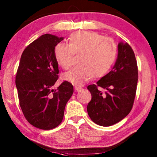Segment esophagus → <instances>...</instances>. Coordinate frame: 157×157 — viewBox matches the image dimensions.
Wrapping results in <instances>:
<instances>
[{"label": "esophagus", "instance_id": "34e87169", "mask_svg": "<svg viewBox=\"0 0 157 157\" xmlns=\"http://www.w3.org/2000/svg\"><path fill=\"white\" fill-rule=\"evenodd\" d=\"M75 92H79V91H80L82 90V87L80 86H75Z\"/></svg>", "mask_w": 157, "mask_h": 157}]
</instances>
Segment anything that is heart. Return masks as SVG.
I'll return each instance as SVG.
<instances>
[{
  "label": "heart",
  "mask_w": 157,
  "mask_h": 157,
  "mask_svg": "<svg viewBox=\"0 0 157 157\" xmlns=\"http://www.w3.org/2000/svg\"><path fill=\"white\" fill-rule=\"evenodd\" d=\"M79 65L63 75V80L75 86L86 83L92 77L100 78L108 72L117 56L116 44L111 39L92 32H78L71 34L68 44L58 43L54 48L58 64L68 69L74 54H78Z\"/></svg>",
  "instance_id": "heart-1"
}]
</instances>
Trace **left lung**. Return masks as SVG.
<instances>
[{
	"mask_svg": "<svg viewBox=\"0 0 157 157\" xmlns=\"http://www.w3.org/2000/svg\"><path fill=\"white\" fill-rule=\"evenodd\" d=\"M138 71L134 51L128 43L118 44V57L111 71L96 85L87 86L92 99L86 107L89 116L101 126L114 125L128 116L132 108ZM99 86L104 93L98 90Z\"/></svg>",
	"mask_w": 157,
	"mask_h": 157,
	"instance_id": "obj_1",
	"label": "left lung"
}]
</instances>
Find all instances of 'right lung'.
<instances>
[{
	"mask_svg": "<svg viewBox=\"0 0 157 157\" xmlns=\"http://www.w3.org/2000/svg\"><path fill=\"white\" fill-rule=\"evenodd\" d=\"M63 37L46 34L32 42L20 58L15 85L23 114L31 125L51 130L62 122L65 105L73 94V86L64 81L56 90L58 65L56 45Z\"/></svg>",
	"mask_w": 157,
	"mask_h": 157,
	"instance_id": "1",
	"label": "right lung"
}]
</instances>
